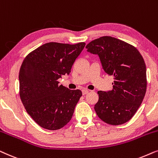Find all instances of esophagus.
<instances>
[{
  "instance_id": "1",
  "label": "esophagus",
  "mask_w": 158,
  "mask_h": 158,
  "mask_svg": "<svg viewBox=\"0 0 158 158\" xmlns=\"http://www.w3.org/2000/svg\"><path fill=\"white\" fill-rule=\"evenodd\" d=\"M88 92H89V91H88L87 89H83L82 90V94L83 95H85V94H87Z\"/></svg>"
}]
</instances>
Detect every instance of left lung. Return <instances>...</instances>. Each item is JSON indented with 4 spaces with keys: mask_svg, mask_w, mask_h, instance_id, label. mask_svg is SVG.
I'll list each match as a JSON object with an SVG mask.
<instances>
[{
    "mask_svg": "<svg viewBox=\"0 0 158 158\" xmlns=\"http://www.w3.org/2000/svg\"><path fill=\"white\" fill-rule=\"evenodd\" d=\"M86 48L98 55L104 71L114 77L112 90L98 92L97 115L108 124L127 123L137 111L146 93L144 58L134 46L110 36L94 40Z\"/></svg>",
    "mask_w": 158,
    "mask_h": 158,
    "instance_id": "left-lung-1",
    "label": "left lung"
}]
</instances>
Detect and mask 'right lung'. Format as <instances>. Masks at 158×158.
<instances>
[{
  "label": "right lung",
  "instance_id": "obj_1",
  "mask_svg": "<svg viewBox=\"0 0 158 158\" xmlns=\"http://www.w3.org/2000/svg\"><path fill=\"white\" fill-rule=\"evenodd\" d=\"M85 45L48 43L23 60L19 74V96L27 113L40 127L58 130L71 121L82 93L59 85L58 79L71 72Z\"/></svg>",
  "mask_w": 158,
  "mask_h": 158
}]
</instances>
